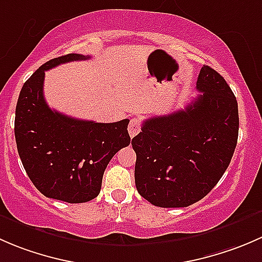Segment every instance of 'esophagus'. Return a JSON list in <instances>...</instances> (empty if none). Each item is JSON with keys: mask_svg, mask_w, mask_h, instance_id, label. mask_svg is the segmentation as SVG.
Wrapping results in <instances>:
<instances>
[{"mask_svg": "<svg viewBox=\"0 0 262 262\" xmlns=\"http://www.w3.org/2000/svg\"><path fill=\"white\" fill-rule=\"evenodd\" d=\"M128 132H129V134H130L132 138H133V137H136L137 134L141 132V121H139L137 118L132 119L130 123H129V126H128Z\"/></svg>", "mask_w": 262, "mask_h": 262, "instance_id": "34e87169", "label": "esophagus"}]
</instances>
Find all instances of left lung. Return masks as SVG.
I'll use <instances>...</instances> for the list:
<instances>
[{
	"mask_svg": "<svg viewBox=\"0 0 262 262\" xmlns=\"http://www.w3.org/2000/svg\"><path fill=\"white\" fill-rule=\"evenodd\" d=\"M202 92L185 109L143 121L132 139L139 194L161 208L199 202L218 184L238 138V105L226 80L209 66L200 70Z\"/></svg>",
	"mask_w": 262,
	"mask_h": 262,
	"instance_id": "8db88e82",
	"label": "left lung"
}]
</instances>
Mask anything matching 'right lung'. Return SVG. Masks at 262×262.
I'll use <instances>...</instances> for the list:
<instances>
[{
  "label": "right lung",
  "mask_w": 262,
  "mask_h": 262,
  "mask_svg": "<svg viewBox=\"0 0 262 262\" xmlns=\"http://www.w3.org/2000/svg\"><path fill=\"white\" fill-rule=\"evenodd\" d=\"M89 58L72 53L44 63L24 83L15 113L17 152L29 179L44 196L75 204L99 195L107 163L130 143L128 119L80 120L52 110L44 100L47 70Z\"/></svg>",
  "instance_id": "1"
}]
</instances>
